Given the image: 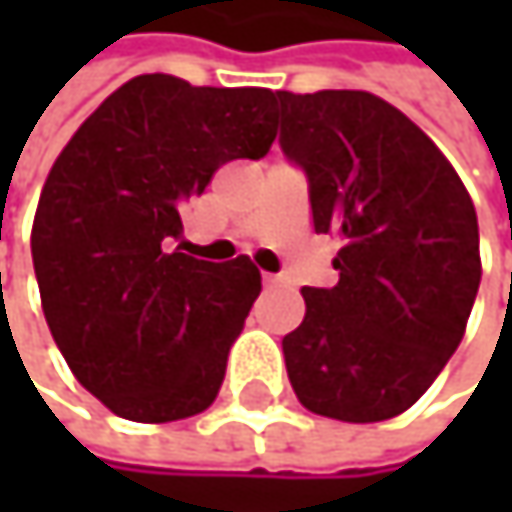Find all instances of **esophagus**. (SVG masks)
<instances>
[{"instance_id": "34e87169", "label": "esophagus", "mask_w": 512, "mask_h": 512, "mask_svg": "<svg viewBox=\"0 0 512 512\" xmlns=\"http://www.w3.org/2000/svg\"><path fill=\"white\" fill-rule=\"evenodd\" d=\"M284 281H287L284 275H272V272H263V284H269V287H272V284H284Z\"/></svg>"}]
</instances>
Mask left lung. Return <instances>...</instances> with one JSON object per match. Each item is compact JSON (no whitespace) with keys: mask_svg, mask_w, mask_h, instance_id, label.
Wrapping results in <instances>:
<instances>
[{"mask_svg":"<svg viewBox=\"0 0 512 512\" xmlns=\"http://www.w3.org/2000/svg\"><path fill=\"white\" fill-rule=\"evenodd\" d=\"M281 148L308 174L317 234H335V287H302L284 335L299 403L347 424L406 412L460 347L480 284L477 213L460 174L370 91H278Z\"/></svg>","mask_w":512,"mask_h":512,"instance_id":"obj_1","label":"left lung"}]
</instances>
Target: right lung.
Returning a JSON list of instances; mask_svg holds the SVG:
<instances>
[{
    "instance_id": "1",
    "label": "right lung",
    "mask_w": 512,
    "mask_h": 512,
    "mask_svg": "<svg viewBox=\"0 0 512 512\" xmlns=\"http://www.w3.org/2000/svg\"><path fill=\"white\" fill-rule=\"evenodd\" d=\"M269 88L142 73L112 91L52 162L32 260L55 347L109 412L165 424L204 412L260 293L246 255L171 249L180 204L231 159L275 142Z\"/></svg>"
}]
</instances>
